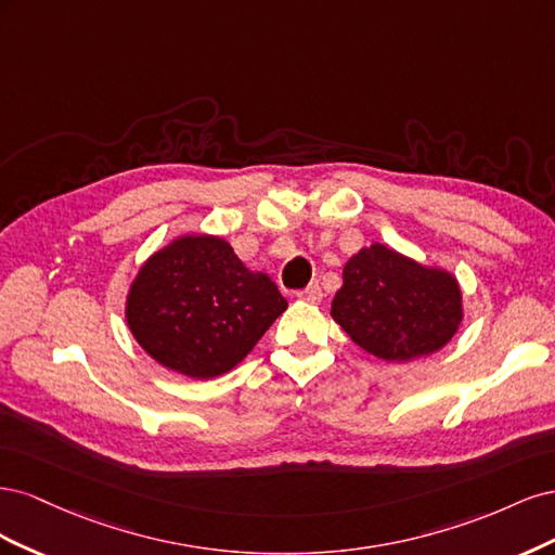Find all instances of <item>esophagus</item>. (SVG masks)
<instances>
[{"label":"esophagus","instance_id":"34e87169","mask_svg":"<svg viewBox=\"0 0 555 555\" xmlns=\"http://www.w3.org/2000/svg\"><path fill=\"white\" fill-rule=\"evenodd\" d=\"M300 300H306V304H319L322 300V289H319V284H310L304 292L296 294Z\"/></svg>","mask_w":555,"mask_h":555}]
</instances>
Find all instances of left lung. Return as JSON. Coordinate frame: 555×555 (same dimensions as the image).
<instances>
[{
  "label": "left lung",
  "mask_w": 555,
  "mask_h": 555,
  "mask_svg": "<svg viewBox=\"0 0 555 555\" xmlns=\"http://www.w3.org/2000/svg\"><path fill=\"white\" fill-rule=\"evenodd\" d=\"M331 317L367 354L405 363L435 354L456 335L463 292L444 268L373 243L345 263Z\"/></svg>",
  "instance_id": "left-lung-1"
}]
</instances>
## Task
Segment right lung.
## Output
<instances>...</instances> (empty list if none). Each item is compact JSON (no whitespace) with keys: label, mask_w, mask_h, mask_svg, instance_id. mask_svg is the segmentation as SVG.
Here are the masks:
<instances>
[{"label":"right lung","mask_w":555,"mask_h":555,"mask_svg":"<svg viewBox=\"0 0 555 555\" xmlns=\"http://www.w3.org/2000/svg\"><path fill=\"white\" fill-rule=\"evenodd\" d=\"M284 310L275 282L249 271L212 233H182L159 247L125 300L127 326L145 354L192 379L236 367Z\"/></svg>","instance_id":"1"}]
</instances>
